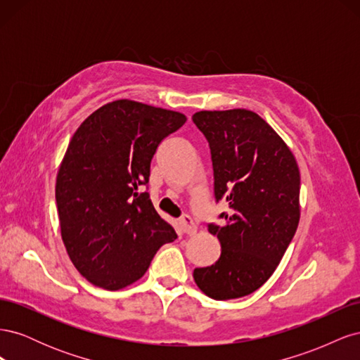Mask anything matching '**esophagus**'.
I'll list each match as a JSON object with an SVG mask.
<instances>
[{"label":"esophagus","instance_id":"obj_1","mask_svg":"<svg viewBox=\"0 0 360 360\" xmlns=\"http://www.w3.org/2000/svg\"><path fill=\"white\" fill-rule=\"evenodd\" d=\"M179 225H180V230H181V233H184V234H195L197 233V225H195V222L192 221V217L191 216H188V214H184L181 219L179 221Z\"/></svg>","mask_w":360,"mask_h":360}]
</instances>
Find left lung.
<instances>
[{"instance_id": "left-lung-1", "label": "left lung", "mask_w": 360, "mask_h": 360, "mask_svg": "<svg viewBox=\"0 0 360 360\" xmlns=\"http://www.w3.org/2000/svg\"><path fill=\"white\" fill-rule=\"evenodd\" d=\"M210 147L214 200L226 201L225 225L209 224L221 257L193 270L207 296H248L271 276L297 230L300 172L291 150L258 114L248 110L192 115Z\"/></svg>"}]
</instances>
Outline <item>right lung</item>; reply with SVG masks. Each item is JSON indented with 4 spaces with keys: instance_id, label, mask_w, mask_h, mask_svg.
Instances as JSON below:
<instances>
[{
    "instance_id": "add662e5",
    "label": "right lung",
    "mask_w": 360,
    "mask_h": 360,
    "mask_svg": "<svg viewBox=\"0 0 360 360\" xmlns=\"http://www.w3.org/2000/svg\"><path fill=\"white\" fill-rule=\"evenodd\" d=\"M184 123L180 112L123 99L94 111L72 136L56 200L68 254L91 284H134L158 249L177 238L141 186L162 139Z\"/></svg>"
}]
</instances>
